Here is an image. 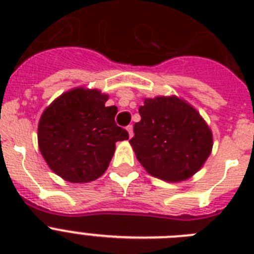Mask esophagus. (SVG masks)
Masks as SVG:
<instances>
[{"instance_id": "1", "label": "esophagus", "mask_w": 254, "mask_h": 254, "mask_svg": "<svg viewBox=\"0 0 254 254\" xmlns=\"http://www.w3.org/2000/svg\"><path fill=\"white\" fill-rule=\"evenodd\" d=\"M126 129H127V132H128V137L131 138L132 136H133V127L129 125V126H127V128H126Z\"/></svg>"}]
</instances>
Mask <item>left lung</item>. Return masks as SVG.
<instances>
[{"instance_id":"left-lung-1","label":"left lung","mask_w":254,"mask_h":254,"mask_svg":"<svg viewBox=\"0 0 254 254\" xmlns=\"http://www.w3.org/2000/svg\"><path fill=\"white\" fill-rule=\"evenodd\" d=\"M129 140L136 158L149 174L182 182L203 167L212 150V132L201 114L178 96L146 98L138 108Z\"/></svg>"}]
</instances>
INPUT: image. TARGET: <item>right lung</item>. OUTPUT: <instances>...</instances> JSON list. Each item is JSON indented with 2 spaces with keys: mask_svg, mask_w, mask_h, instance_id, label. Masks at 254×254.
<instances>
[{
  "mask_svg": "<svg viewBox=\"0 0 254 254\" xmlns=\"http://www.w3.org/2000/svg\"><path fill=\"white\" fill-rule=\"evenodd\" d=\"M98 89L75 87L55 99L40 116L38 145L53 172L71 183H87L104 174L117 141L128 140L116 125L117 107Z\"/></svg>",
  "mask_w": 254,
  "mask_h": 254,
  "instance_id": "add662e5",
  "label": "right lung"
}]
</instances>
